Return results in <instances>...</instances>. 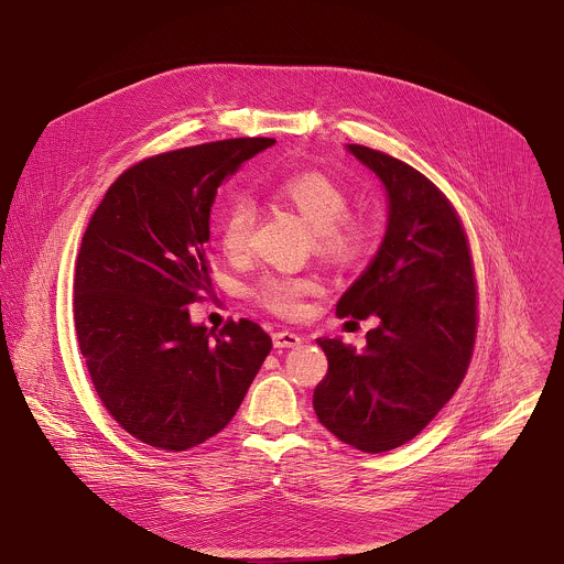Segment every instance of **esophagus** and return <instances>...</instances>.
<instances>
[{"label":"esophagus","mask_w":564,"mask_h":564,"mask_svg":"<svg viewBox=\"0 0 564 564\" xmlns=\"http://www.w3.org/2000/svg\"><path fill=\"white\" fill-rule=\"evenodd\" d=\"M272 341H274V348H296L301 346V337L294 335V333H288V330H281V333H274L272 335Z\"/></svg>","instance_id":"1"}]
</instances>
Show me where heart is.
Listing matches in <instances>:
<instances>
[{
  "label": "heart",
  "mask_w": 564,
  "mask_h": 564,
  "mask_svg": "<svg viewBox=\"0 0 564 564\" xmlns=\"http://www.w3.org/2000/svg\"><path fill=\"white\" fill-rule=\"evenodd\" d=\"M274 196L294 207L314 229L316 243L335 259H352L366 240V227L346 216V189L321 172H296L274 183ZM254 227V209L248 200H236L223 216L220 246L227 254H243ZM316 290V281L307 276L268 274L257 288L254 296L272 312L294 316L303 307V299Z\"/></svg>",
  "instance_id": "1"
}]
</instances>
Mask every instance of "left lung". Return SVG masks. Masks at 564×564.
Returning <instances> with one entry per match:
<instances>
[{
  "instance_id": "obj_1",
  "label": "left lung",
  "mask_w": 564,
  "mask_h": 564,
  "mask_svg": "<svg viewBox=\"0 0 564 564\" xmlns=\"http://www.w3.org/2000/svg\"><path fill=\"white\" fill-rule=\"evenodd\" d=\"M346 149L383 185L381 246L337 303V316L379 318L366 348L316 339L328 375L314 388V413L333 435L383 453L411 442L462 383L475 344L477 301L468 240L448 198L401 160Z\"/></svg>"
}]
</instances>
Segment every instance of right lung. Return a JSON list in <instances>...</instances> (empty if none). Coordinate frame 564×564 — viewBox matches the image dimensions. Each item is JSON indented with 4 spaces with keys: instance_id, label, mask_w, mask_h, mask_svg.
Here are the masks:
<instances>
[{
    "instance_id": "obj_1",
    "label": "right lung",
    "mask_w": 564,
    "mask_h": 564,
    "mask_svg": "<svg viewBox=\"0 0 564 564\" xmlns=\"http://www.w3.org/2000/svg\"><path fill=\"white\" fill-rule=\"evenodd\" d=\"M272 138H234L142 160L94 212L73 279V318L96 392L135 440L187 451L236 415L272 350L254 321L216 335L187 305L212 292L218 187Z\"/></svg>"
}]
</instances>
